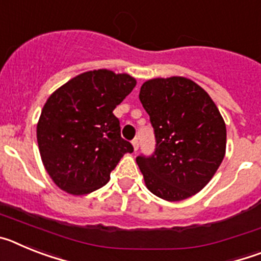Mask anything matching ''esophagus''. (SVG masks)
I'll use <instances>...</instances> for the list:
<instances>
[{
	"mask_svg": "<svg viewBox=\"0 0 261 261\" xmlns=\"http://www.w3.org/2000/svg\"><path fill=\"white\" fill-rule=\"evenodd\" d=\"M132 145H133V149H135V151L138 150V146H140V142H138V138H135L132 141Z\"/></svg>",
	"mask_w": 261,
	"mask_h": 261,
	"instance_id": "obj_1",
	"label": "esophagus"
}]
</instances>
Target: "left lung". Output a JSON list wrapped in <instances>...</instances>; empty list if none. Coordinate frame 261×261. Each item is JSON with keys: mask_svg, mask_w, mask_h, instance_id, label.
<instances>
[{"mask_svg": "<svg viewBox=\"0 0 261 261\" xmlns=\"http://www.w3.org/2000/svg\"><path fill=\"white\" fill-rule=\"evenodd\" d=\"M140 100L155 135L154 153L136 158L147 190L167 201L200 192L226 151V125L217 106L202 87L184 77L146 81Z\"/></svg>", "mask_w": 261, "mask_h": 261, "instance_id": "left-lung-1", "label": "left lung"}]
</instances>
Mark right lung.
<instances>
[{
    "label": "right lung",
    "mask_w": 261,
    "mask_h": 261,
    "mask_svg": "<svg viewBox=\"0 0 261 261\" xmlns=\"http://www.w3.org/2000/svg\"><path fill=\"white\" fill-rule=\"evenodd\" d=\"M135 86L129 74L99 69L71 78L48 98L36 136L43 165L59 188L77 196L99 190L121 156L132 153L114 110Z\"/></svg>",
    "instance_id": "add662e5"
}]
</instances>
